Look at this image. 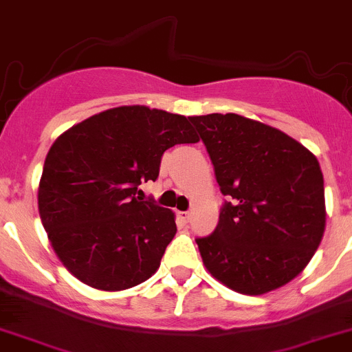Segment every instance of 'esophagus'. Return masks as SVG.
Here are the masks:
<instances>
[{
	"instance_id": "esophagus-1",
	"label": "esophagus",
	"mask_w": 352,
	"mask_h": 352,
	"mask_svg": "<svg viewBox=\"0 0 352 352\" xmlns=\"http://www.w3.org/2000/svg\"><path fill=\"white\" fill-rule=\"evenodd\" d=\"M179 217H180V221L186 222V224H187V222H189V217H191V213H189V212H179Z\"/></svg>"
}]
</instances>
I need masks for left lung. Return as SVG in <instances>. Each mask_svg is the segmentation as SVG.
<instances>
[{
    "label": "left lung",
    "mask_w": 352,
    "mask_h": 352,
    "mask_svg": "<svg viewBox=\"0 0 352 352\" xmlns=\"http://www.w3.org/2000/svg\"><path fill=\"white\" fill-rule=\"evenodd\" d=\"M205 142L224 203L198 238L206 271L231 290L262 295L309 264L327 222L316 156L278 128L239 114L189 118Z\"/></svg>",
    "instance_id": "8db88e82"
}]
</instances>
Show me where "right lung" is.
Masks as SVG:
<instances>
[{
  "label": "right lung",
  "mask_w": 352,
  "mask_h": 352,
  "mask_svg": "<svg viewBox=\"0 0 352 352\" xmlns=\"http://www.w3.org/2000/svg\"><path fill=\"white\" fill-rule=\"evenodd\" d=\"M198 135L186 116L121 106L64 131L45 160L38 208L52 248L74 278L118 292L149 280L177 232L175 213L139 186L160 175L161 156Z\"/></svg>",
  "instance_id": "obj_1"
}]
</instances>
